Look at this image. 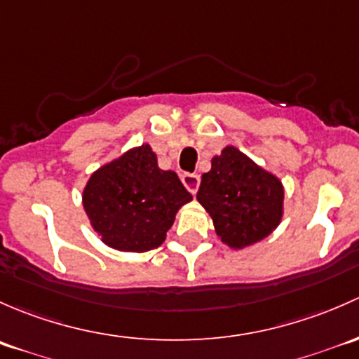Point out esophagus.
<instances>
[{
    "label": "esophagus",
    "mask_w": 359,
    "mask_h": 359,
    "mask_svg": "<svg viewBox=\"0 0 359 359\" xmlns=\"http://www.w3.org/2000/svg\"><path fill=\"white\" fill-rule=\"evenodd\" d=\"M181 181H183V184L188 188L190 194L194 195L197 194L198 184H201V178H198V175H195V172H184V175L181 176Z\"/></svg>",
    "instance_id": "obj_1"
}]
</instances>
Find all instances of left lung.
Listing matches in <instances>:
<instances>
[{"instance_id": "1", "label": "left lung", "mask_w": 359, "mask_h": 359, "mask_svg": "<svg viewBox=\"0 0 359 359\" xmlns=\"http://www.w3.org/2000/svg\"><path fill=\"white\" fill-rule=\"evenodd\" d=\"M197 201L212 217L216 233L233 249L266 238L282 219L283 187L235 147H226L202 175Z\"/></svg>"}]
</instances>
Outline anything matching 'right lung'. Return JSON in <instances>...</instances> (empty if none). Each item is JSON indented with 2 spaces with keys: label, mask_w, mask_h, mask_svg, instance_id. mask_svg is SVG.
Returning <instances> with one entry per match:
<instances>
[{
  "label": "right lung",
  "mask_w": 359,
  "mask_h": 359,
  "mask_svg": "<svg viewBox=\"0 0 359 359\" xmlns=\"http://www.w3.org/2000/svg\"><path fill=\"white\" fill-rule=\"evenodd\" d=\"M191 195L175 171H162L150 145L91 175L83 204L103 243L124 252H147L164 242L175 216Z\"/></svg>",
  "instance_id": "add662e5"
}]
</instances>
